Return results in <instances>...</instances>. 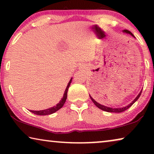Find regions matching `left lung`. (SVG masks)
<instances>
[{"mask_svg":"<svg viewBox=\"0 0 154 154\" xmlns=\"http://www.w3.org/2000/svg\"><path fill=\"white\" fill-rule=\"evenodd\" d=\"M123 32L124 33H128V34H130L131 35H132V36L133 37H134V35L132 34V33L130 32V31H128V30H124L123 31ZM142 90H141V92H140V93H139V94L137 96V97L134 99V100L132 101V102L130 103V104H128V106H125V107H122V108H111V107H107V106H104V105H102V104H99L98 102H97L95 100H94L93 98L90 95V99H91L92 100V102H93V103L94 104H95V106H97V107H98L99 109H102V110H103V111H106V112H112V113H121V112H123V111H125V110H127L128 109H129L130 106H132V104H134V102H136L137 100H138L139 99V97H140V95H141V93H142Z\"/></svg>","mask_w":154,"mask_h":154,"instance_id":"8db88e82","label":"left lung"}]
</instances>
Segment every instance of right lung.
<instances>
[{
  "label": "right lung",
  "mask_w": 154,
  "mask_h": 154,
  "mask_svg": "<svg viewBox=\"0 0 154 154\" xmlns=\"http://www.w3.org/2000/svg\"><path fill=\"white\" fill-rule=\"evenodd\" d=\"M71 81H72V79H71L70 81H69L68 85H67V86H66V90H65V91H64V96H63V97L62 98V100H60V102H59L58 104L56 105V106H54L53 107H51V108L45 109V110H41V111H32V110H30L31 112H32V113H34V114H36V115L45 116V115L52 114V113H53L54 112H56V111H57L58 110H60V109L62 108L63 106H64V103H65V102H66V100L67 92H68L69 88V86H70V84L71 83Z\"/></svg>",
  "instance_id": "1"
}]
</instances>
